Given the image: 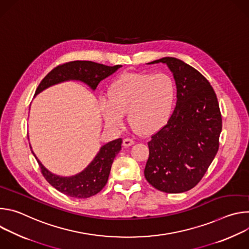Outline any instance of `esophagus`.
I'll list each match as a JSON object with an SVG mask.
<instances>
[{
	"label": "esophagus",
	"mask_w": 249,
	"mask_h": 249,
	"mask_svg": "<svg viewBox=\"0 0 249 249\" xmlns=\"http://www.w3.org/2000/svg\"><path fill=\"white\" fill-rule=\"evenodd\" d=\"M134 143H135L134 140L131 139V138H126V139L123 140V146L124 147H129V146L133 145Z\"/></svg>",
	"instance_id": "esophagus-1"
}]
</instances>
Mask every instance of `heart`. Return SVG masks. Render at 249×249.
Returning a JSON list of instances; mask_svg holds the SVG:
<instances>
[{
	"instance_id": "1",
	"label": "heart",
	"mask_w": 249,
	"mask_h": 249,
	"mask_svg": "<svg viewBox=\"0 0 249 249\" xmlns=\"http://www.w3.org/2000/svg\"><path fill=\"white\" fill-rule=\"evenodd\" d=\"M175 93L174 82L166 74L126 73L111 85L108 98L99 100V108L108 127H121L128 112L130 124L147 134L168 120Z\"/></svg>"
}]
</instances>
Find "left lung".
<instances>
[{
    "instance_id": "8db88e82",
    "label": "left lung",
    "mask_w": 249,
    "mask_h": 249,
    "mask_svg": "<svg viewBox=\"0 0 249 249\" xmlns=\"http://www.w3.org/2000/svg\"><path fill=\"white\" fill-rule=\"evenodd\" d=\"M164 63L176 84V104L166 124L148 142L147 181L165 193H181L195 187L215 159L222 131L218 98L209 81L196 69L173 57Z\"/></svg>"
}]
</instances>
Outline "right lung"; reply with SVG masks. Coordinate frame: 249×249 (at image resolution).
<instances>
[{
	"instance_id": "obj_1",
	"label": "right lung",
	"mask_w": 249,
	"mask_h": 249,
	"mask_svg": "<svg viewBox=\"0 0 249 249\" xmlns=\"http://www.w3.org/2000/svg\"><path fill=\"white\" fill-rule=\"evenodd\" d=\"M122 67L105 66L91 61H72L55 67L50 73L41 81L35 90V94L39 93L50 86L69 80H79L95 89L97 85L109 77ZM122 139H116L101 147L99 153L89 165L81 173L72 177H61L52 174L37 160L41 173L44 178L61 193L74 198H89L98 192L107 183L111 165L115 156L121 150Z\"/></svg>"
}]
</instances>
